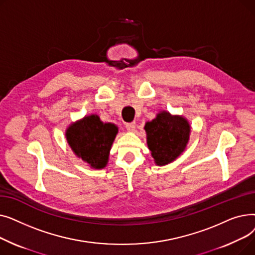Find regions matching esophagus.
Masks as SVG:
<instances>
[{
  "instance_id": "obj_1",
  "label": "esophagus",
  "mask_w": 255,
  "mask_h": 255,
  "mask_svg": "<svg viewBox=\"0 0 255 255\" xmlns=\"http://www.w3.org/2000/svg\"><path fill=\"white\" fill-rule=\"evenodd\" d=\"M135 127H136V125H135L134 122H131V123H127V124H126V129H127L128 131H130V132L134 131V130H135Z\"/></svg>"
}]
</instances>
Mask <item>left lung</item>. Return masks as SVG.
<instances>
[{
  "label": "left lung",
  "mask_w": 255,
  "mask_h": 255,
  "mask_svg": "<svg viewBox=\"0 0 255 255\" xmlns=\"http://www.w3.org/2000/svg\"><path fill=\"white\" fill-rule=\"evenodd\" d=\"M143 129L146 144L158 166L175 161L189 142L191 126L185 117L160 111L156 118L146 122Z\"/></svg>",
  "instance_id": "obj_1"
}]
</instances>
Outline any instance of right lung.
Here are the masks:
<instances>
[{"label": "right lung", "mask_w": 255, "mask_h": 255, "mask_svg": "<svg viewBox=\"0 0 255 255\" xmlns=\"http://www.w3.org/2000/svg\"><path fill=\"white\" fill-rule=\"evenodd\" d=\"M117 134V125L103 123L99 116L94 114L71 123L65 131L67 142L75 156L93 169H102L109 163Z\"/></svg>", "instance_id": "add662e5"}]
</instances>
